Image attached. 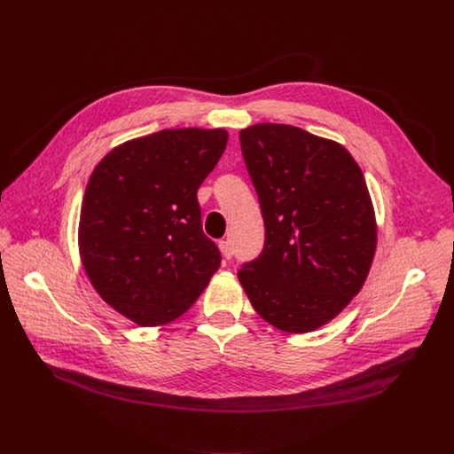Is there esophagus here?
I'll return each mask as SVG.
<instances>
[{
  "mask_svg": "<svg viewBox=\"0 0 454 454\" xmlns=\"http://www.w3.org/2000/svg\"><path fill=\"white\" fill-rule=\"evenodd\" d=\"M219 249H221V253H223V256L226 258V261H230V258H231V254H233L231 244H230L228 240H221V242H219Z\"/></svg>",
  "mask_w": 454,
  "mask_h": 454,
  "instance_id": "obj_1",
  "label": "esophagus"
}]
</instances>
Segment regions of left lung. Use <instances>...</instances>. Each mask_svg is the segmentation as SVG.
<instances>
[{
  "instance_id": "1",
  "label": "left lung",
  "mask_w": 454,
  "mask_h": 454,
  "mask_svg": "<svg viewBox=\"0 0 454 454\" xmlns=\"http://www.w3.org/2000/svg\"><path fill=\"white\" fill-rule=\"evenodd\" d=\"M239 137L266 226L264 249L239 282L273 327L316 331L361 291L373 261L364 176L343 145L294 125L256 123Z\"/></svg>"
}]
</instances>
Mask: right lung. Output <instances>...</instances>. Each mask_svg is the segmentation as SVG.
<instances>
[{"mask_svg": "<svg viewBox=\"0 0 454 454\" xmlns=\"http://www.w3.org/2000/svg\"><path fill=\"white\" fill-rule=\"evenodd\" d=\"M226 144L224 129H165L114 147L88 181L82 266L102 300L142 327L186 312L221 266L198 188Z\"/></svg>", "mask_w": 454, "mask_h": 454, "instance_id": "1", "label": "right lung"}]
</instances>
